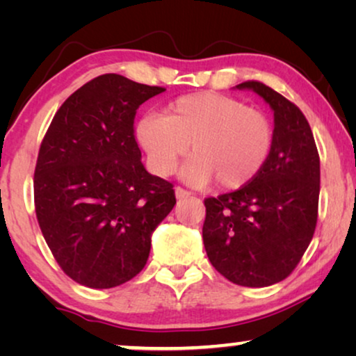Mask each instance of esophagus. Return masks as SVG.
Instances as JSON below:
<instances>
[{
    "mask_svg": "<svg viewBox=\"0 0 356 356\" xmlns=\"http://www.w3.org/2000/svg\"><path fill=\"white\" fill-rule=\"evenodd\" d=\"M175 196H177V199H183V197H189L191 196V193L186 191V189L183 188H175Z\"/></svg>",
    "mask_w": 356,
    "mask_h": 356,
    "instance_id": "obj_1",
    "label": "esophagus"
}]
</instances>
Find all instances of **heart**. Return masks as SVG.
I'll return each mask as SVG.
<instances>
[{"label": "heart", "instance_id": "b5f03b06", "mask_svg": "<svg viewBox=\"0 0 356 356\" xmlns=\"http://www.w3.org/2000/svg\"><path fill=\"white\" fill-rule=\"evenodd\" d=\"M136 138L154 173L165 177L188 152L184 179L220 189L251 183L269 159L274 144L270 120L259 110L228 95L193 94L179 97L165 115L149 113L136 124Z\"/></svg>", "mask_w": 356, "mask_h": 356}]
</instances>
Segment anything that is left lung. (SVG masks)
<instances>
[{
    "instance_id": "left-lung-1",
    "label": "left lung",
    "mask_w": 356,
    "mask_h": 356,
    "mask_svg": "<svg viewBox=\"0 0 356 356\" xmlns=\"http://www.w3.org/2000/svg\"><path fill=\"white\" fill-rule=\"evenodd\" d=\"M252 90L274 111V144L261 173L238 191L204 201V248L233 284L269 286L298 264L314 235L319 202V154L298 106L262 82Z\"/></svg>"
}]
</instances>
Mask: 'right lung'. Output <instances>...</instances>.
<instances>
[{
    "instance_id": "add662e5",
    "label": "right lung",
    "mask_w": 356,
    "mask_h": 356,
    "mask_svg": "<svg viewBox=\"0 0 356 356\" xmlns=\"http://www.w3.org/2000/svg\"><path fill=\"white\" fill-rule=\"evenodd\" d=\"M162 92L120 74L95 77L60 106L42 140L38 225L65 274L89 289L138 275L154 230L177 204L173 184L140 162L133 128L139 105Z\"/></svg>"
}]
</instances>
